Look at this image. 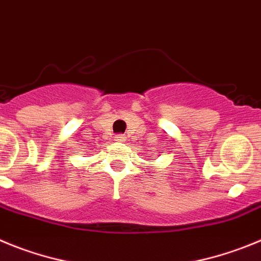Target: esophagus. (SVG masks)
<instances>
[{
	"label": "esophagus",
	"instance_id": "obj_1",
	"mask_svg": "<svg viewBox=\"0 0 261 261\" xmlns=\"http://www.w3.org/2000/svg\"><path fill=\"white\" fill-rule=\"evenodd\" d=\"M114 140H116V142H118V143H122V142H125L126 138H125V135H122V134H119V135L114 136Z\"/></svg>",
	"mask_w": 261,
	"mask_h": 261
}]
</instances>
